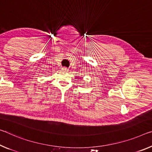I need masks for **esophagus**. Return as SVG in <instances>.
Returning <instances> with one entry per match:
<instances>
[{"instance_id": "esophagus-1", "label": "esophagus", "mask_w": 152, "mask_h": 152, "mask_svg": "<svg viewBox=\"0 0 152 152\" xmlns=\"http://www.w3.org/2000/svg\"><path fill=\"white\" fill-rule=\"evenodd\" d=\"M61 69H62V70H63V71H64V72H66V71L68 70V69H67L66 67H62V68H61Z\"/></svg>"}]
</instances>
